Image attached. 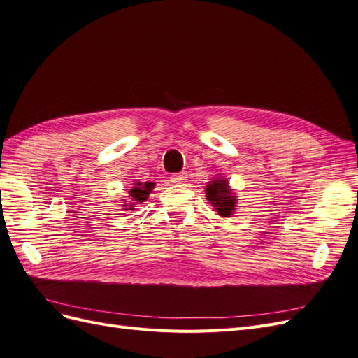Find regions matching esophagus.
Wrapping results in <instances>:
<instances>
[{"label": "esophagus", "instance_id": "obj_1", "mask_svg": "<svg viewBox=\"0 0 358 358\" xmlns=\"http://www.w3.org/2000/svg\"><path fill=\"white\" fill-rule=\"evenodd\" d=\"M170 182L171 183H183L187 180V173L180 171V173H175V175H170Z\"/></svg>", "mask_w": 358, "mask_h": 358}]
</instances>
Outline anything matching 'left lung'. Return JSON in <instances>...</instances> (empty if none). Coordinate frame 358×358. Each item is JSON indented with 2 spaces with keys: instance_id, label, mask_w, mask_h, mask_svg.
<instances>
[{
  "instance_id": "obj_1",
  "label": "left lung",
  "mask_w": 358,
  "mask_h": 358,
  "mask_svg": "<svg viewBox=\"0 0 358 358\" xmlns=\"http://www.w3.org/2000/svg\"><path fill=\"white\" fill-rule=\"evenodd\" d=\"M206 199L210 201V204H213L216 212L221 216H225V218H229L234 210L236 199L225 179L220 178L208 183V187H206Z\"/></svg>"
}]
</instances>
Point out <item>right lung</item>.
<instances>
[{"instance_id": "right-lung-1", "label": "right lung", "mask_w": 358, "mask_h": 358, "mask_svg": "<svg viewBox=\"0 0 358 358\" xmlns=\"http://www.w3.org/2000/svg\"><path fill=\"white\" fill-rule=\"evenodd\" d=\"M152 188H154V183H149V182L140 183V182H137L136 185H134V188L129 189L128 192H129V197H133L131 200H136L138 203H142V201H145L148 199L149 192H150V189H152Z\"/></svg>"}]
</instances>
